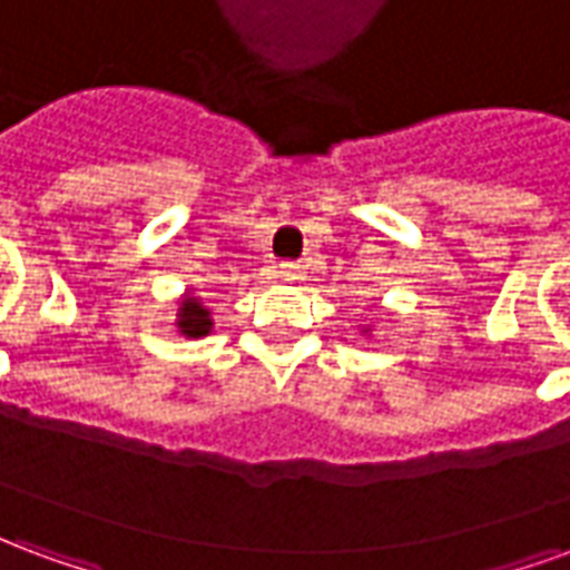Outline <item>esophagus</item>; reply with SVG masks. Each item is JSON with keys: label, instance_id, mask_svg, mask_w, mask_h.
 <instances>
[{"label": "esophagus", "instance_id": "obj_1", "mask_svg": "<svg viewBox=\"0 0 570 570\" xmlns=\"http://www.w3.org/2000/svg\"><path fill=\"white\" fill-rule=\"evenodd\" d=\"M277 274H281V281H286V284H298V281H305V272H302V265H296V262H284Z\"/></svg>", "mask_w": 570, "mask_h": 570}]
</instances>
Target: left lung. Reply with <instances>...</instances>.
Masks as SVG:
<instances>
[{
  "label": "left lung",
  "instance_id": "1",
  "mask_svg": "<svg viewBox=\"0 0 570 570\" xmlns=\"http://www.w3.org/2000/svg\"><path fill=\"white\" fill-rule=\"evenodd\" d=\"M363 333H366V330H363Z\"/></svg>",
  "mask_w": 570,
  "mask_h": 570
}]
</instances>
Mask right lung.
Returning <instances> with one entry per match:
<instances>
[{
	"label": "right lung",
	"mask_w": 570,
	"mask_h": 570,
	"mask_svg": "<svg viewBox=\"0 0 570 570\" xmlns=\"http://www.w3.org/2000/svg\"><path fill=\"white\" fill-rule=\"evenodd\" d=\"M210 330V308L198 296H183L179 311H176V333H183L186 338H200V335H207Z\"/></svg>",
	"instance_id": "1"
}]
</instances>
